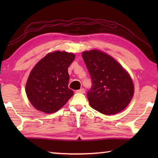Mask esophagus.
I'll return each mask as SVG.
<instances>
[{
	"label": "esophagus",
	"instance_id": "34e87169",
	"mask_svg": "<svg viewBox=\"0 0 158 158\" xmlns=\"http://www.w3.org/2000/svg\"><path fill=\"white\" fill-rule=\"evenodd\" d=\"M76 93H85V90L84 89H81L79 90H76Z\"/></svg>",
	"mask_w": 158,
	"mask_h": 158
}]
</instances>
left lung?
Wrapping results in <instances>:
<instances>
[{
    "instance_id": "1",
    "label": "left lung",
    "mask_w": 158,
    "mask_h": 158,
    "mask_svg": "<svg viewBox=\"0 0 158 158\" xmlns=\"http://www.w3.org/2000/svg\"><path fill=\"white\" fill-rule=\"evenodd\" d=\"M92 80L87 93L93 109L105 115L116 114L129 105L134 95L130 74L107 53L99 50L82 53Z\"/></svg>"
}]
</instances>
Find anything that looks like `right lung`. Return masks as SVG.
Segmentation results:
<instances>
[{
    "mask_svg": "<svg viewBox=\"0 0 158 158\" xmlns=\"http://www.w3.org/2000/svg\"><path fill=\"white\" fill-rule=\"evenodd\" d=\"M75 58L73 53H49L32 69L26 84L31 105L47 114L57 111L68 102L74 92L68 88V69Z\"/></svg>",
    "mask_w": 158,
    "mask_h": 158,
    "instance_id": "add662e5",
    "label": "right lung"
}]
</instances>
